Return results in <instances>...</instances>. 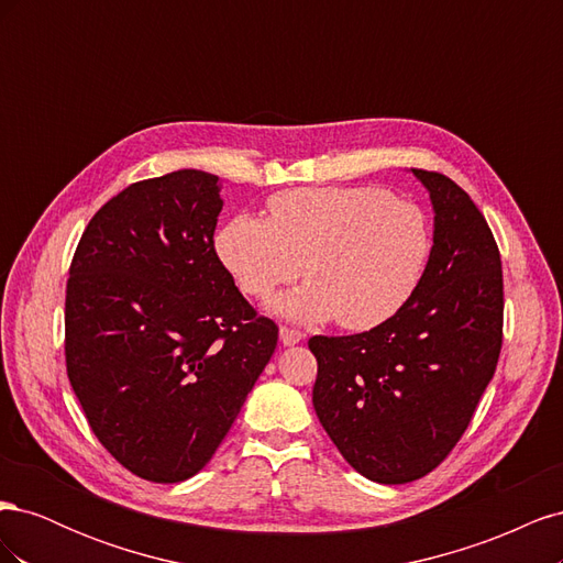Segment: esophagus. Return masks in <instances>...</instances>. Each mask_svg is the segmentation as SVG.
I'll list each match as a JSON object with an SVG mask.
<instances>
[{"mask_svg": "<svg viewBox=\"0 0 563 563\" xmlns=\"http://www.w3.org/2000/svg\"><path fill=\"white\" fill-rule=\"evenodd\" d=\"M279 335H282V343L284 345H296V343H300V340H302V333L298 329H291V327H282Z\"/></svg>", "mask_w": 563, "mask_h": 563, "instance_id": "1", "label": "esophagus"}]
</instances>
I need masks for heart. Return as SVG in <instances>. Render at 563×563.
I'll return each instance as SVG.
<instances>
[{"label": "heart", "instance_id": "heart-1", "mask_svg": "<svg viewBox=\"0 0 563 563\" xmlns=\"http://www.w3.org/2000/svg\"><path fill=\"white\" fill-rule=\"evenodd\" d=\"M269 220L234 216L216 249L234 282L265 300L300 277L277 310L302 321L335 317L376 329L411 300L432 251L428 216L376 185L294 187L267 199Z\"/></svg>", "mask_w": 563, "mask_h": 563}]
</instances>
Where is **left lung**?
I'll return each instance as SVG.
<instances>
[{"label": "left lung", "instance_id": "obj_1", "mask_svg": "<svg viewBox=\"0 0 563 563\" xmlns=\"http://www.w3.org/2000/svg\"><path fill=\"white\" fill-rule=\"evenodd\" d=\"M430 190L434 246L404 308L354 335H312V404L347 463L406 484L455 449L498 366L503 263L482 211L449 176L413 168Z\"/></svg>", "mask_w": 563, "mask_h": 563}]
</instances>
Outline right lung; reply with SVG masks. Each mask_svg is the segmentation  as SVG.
Segmentation results:
<instances>
[{
  "mask_svg": "<svg viewBox=\"0 0 563 563\" xmlns=\"http://www.w3.org/2000/svg\"><path fill=\"white\" fill-rule=\"evenodd\" d=\"M218 176L131 183L89 220L65 291L67 378L108 453L147 482L209 463L279 327L216 253Z\"/></svg>",
  "mask_w": 563,
  "mask_h": 563,
  "instance_id": "obj_1",
  "label": "right lung"
}]
</instances>
